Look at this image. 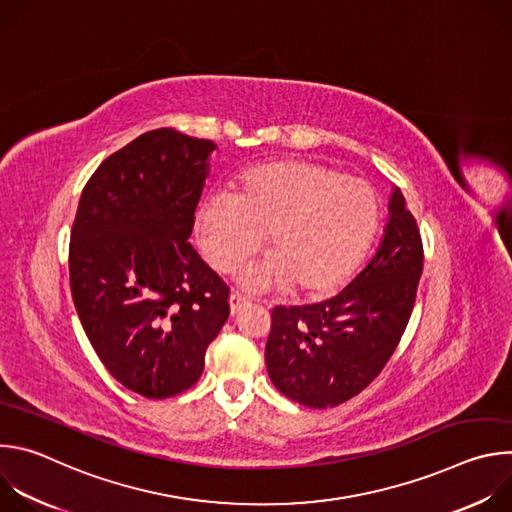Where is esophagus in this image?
<instances>
[{"label":"esophagus","mask_w":512,"mask_h":512,"mask_svg":"<svg viewBox=\"0 0 512 512\" xmlns=\"http://www.w3.org/2000/svg\"><path fill=\"white\" fill-rule=\"evenodd\" d=\"M249 298L245 294H241V291H233L231 298H229V304H231V314L237 316L245 306H249Z\"/></svg>","instance_id":"34e87169"}]
</instances>
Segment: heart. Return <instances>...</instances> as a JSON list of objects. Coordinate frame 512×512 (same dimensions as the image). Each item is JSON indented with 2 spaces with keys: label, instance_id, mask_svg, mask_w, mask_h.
Segmentation results:
<instances>
[{
  "label": "heart",
  "instance_id": "b5f03b06",
  "mask_svg": "<svg viewBox=\"0 0 512 512\" xmlns=\"http://www.w3.org/2000/svg\"><path fill=\"white\" fill-rule=\"evenodd\" d=\"M379 223L373 188L308 160H279L247 170L233 192H210L196 212V235L208 263L239 269L261 245L249 287L324 294L338 287L367 251Z\"/></svg>",
  "mask_w": 512,
  "mask_h": 512
}]
</instances>
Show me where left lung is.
Segmentation results:
<instances>
[{"label": "left lung", "instance_id": "left-lung-1", "mask_svg": "<svg viewBox=\"0 0 512 512\" xmlns=\"http://www.w3.org/2000/svg\"><path fill=\"white\" fill-rule=\"evenodd\" d=\"M389 214L377 253L338 296L271 310L265 364L285 397L336 407L367 389L393 356L413 312L423 243L399 188Z\"/></svg>", "mask_w": 512, "mask_h": 512}]
</instances>
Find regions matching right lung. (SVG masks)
Segmentation results:
<instances>
[{
    "label": "right lung",
    "instance_id": "obj_1",
    "mask_svg": "<svg viewBox=\"0 0 512 512\" xmlns=\"http://www.w3.org/2000/svg\"><path fill=\"white\" fill-rule=\"evenodd\" d=\"M216 145L154 129L89 178L70 231V291L105 369L145 399L190 389L225 326L229 285L188 243Z\"/></svg>",
    "mask_w": 512,
    "mask_h": 512
}]
</instances>
